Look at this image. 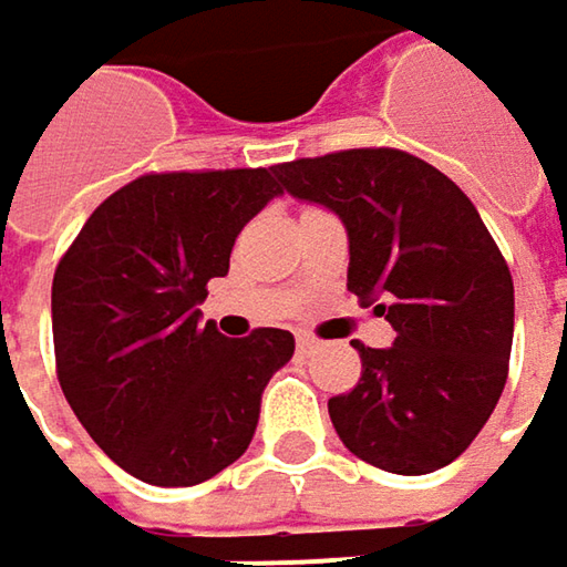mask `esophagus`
<instances>
[{"mask_svg":"<svg viewBox=\"0 0 567 567\" xmlns=\"http://www.w3.org/2000/svg\"><path fill=\"white\" fill-rule=\"evenodd\" d=\"M295 347H298V353H305V357H308V353H315V350H318V340L308 334H298Z\"/></svg>","mask_w":567,"mask_h":567,"instance_id":"1","label":"esophagus"}]
</instances>
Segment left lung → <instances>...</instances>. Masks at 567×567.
Wrapping results in <instances>:
<instances>
[{
  "label": "left lung",
  "mask_w": 567,
  "mask_h": 567,
  "mask_svg": "<svg viewBox=\"0 0 567 567\" xmlns=\"http://www.w3.org/2000/svg\"><path fill=\"white\" fill-rule=\"evenodd\" d=\"M276 172L288 194L343 220L347 288L395 331L386 350L353 340L363 370L328 402L337 435L389 474L451 464L487 425L513 350V276L477 207L402 148H343Z\"/></svg>",
  "instance_id": "1"
}]
</instances>
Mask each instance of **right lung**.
Wrapping results in <instances>:
<instances>
[{"mask_svg": "<svg viewBox=\"0 0 567 567\" xmlns=\"http://www.w3.org/2000/svg\"><path fill=\"white\" fill-rule=\"evenodd\" d=\"M279 165L152 172L110 194L54 269L51 328L64 399L123 471L194 487L249 447L259 399L295 337L200 324L239 230L282 194Z\"/></svg>", "mask_w": 567, "mask_h": 567, "instance_id": "1", "label": "right lung"}]
</instances>
